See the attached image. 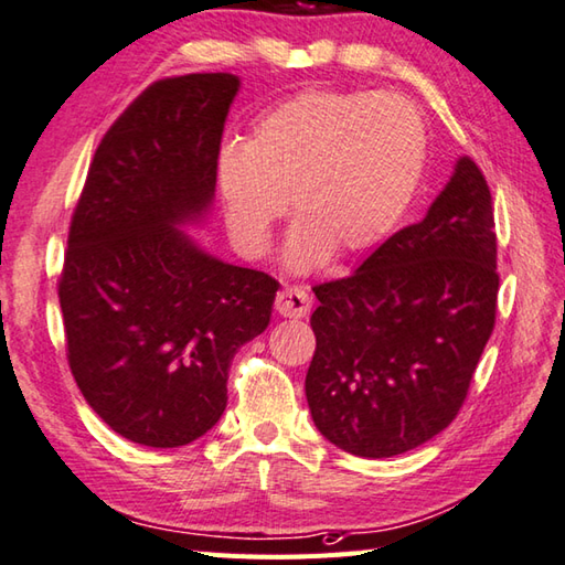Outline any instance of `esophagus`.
<instances>
[{"instance_id":"34e87169","label":"esophagus","mask_w":565,"mask_h":565,"mask_svg":"<svg viewBox=\"0 0 565 565\" xmlns=\"http://www.w3.org/2000/svg\"><path fill=\"white\" fill-rule=\"evenodd\" d=\"M310 307H312L310 292H307L305 287H297V285L282 287L278 297H275V310H278L280 317L300 319V317L310 312Z\"/></svg>"}]
</instances>
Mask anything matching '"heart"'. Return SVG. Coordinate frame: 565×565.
Returning <instances> with one entry per match:
<instances>
[{
    "mask_svg": "<svg viewBox=\"0 0 565 565\" xmlns=\"http://www.w3.org/2000/svg\"><path fill=\"white\" fill-rule=\"evenodd\" d=\"M428 132L396 93L302 90L263 110L243 145H226L216 177L226 223L246 255L270 248L285 199L297 218L287 263L312 270L329 255L376 246L420 184Z\"/></svg>",
    "mask_w": 565,
    "mask_h": 565,
    "instance_id": "b5f03b06",
    "label": "heart"
}]
</instances>
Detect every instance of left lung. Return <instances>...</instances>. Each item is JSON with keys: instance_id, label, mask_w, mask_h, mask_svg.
<instances>
[{"instance_id": "8db88e82", "label": "left lung", "mask_w": 565, "mask_h": 565, "mask_svg": "<svg viewBox=\"0 0 565 565\" xmlns=\"http://www.w3.org/2000/svg\"><path fill=\"white\" fill-rule=\"evenodd\" d=\"M312 420L356 457H393L457 418L497 319L494 209L470 157L423 221L354 275L315 285Z\"/></svg>"}]
</instances>
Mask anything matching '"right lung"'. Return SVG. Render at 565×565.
Masks as SVG:
<instances>
[{"instance_id": "1", "label": "right lung", "mask_w": 565, "mask_h": 565, "mask_svg": "<svg viewBox=\"0 0 565 565\" xmlns=\"http://www.w3.org/2000/svg\"><path fill=\"white\" fill-rule=\"evenodd\" d=\"M241 81H154L95 150L58 275L66 356L88 406L147 448L201 438L226 408L236 351L265 332L280 282L211 258L177 223L216 191Z\"/></svg>"}]
</instances>
